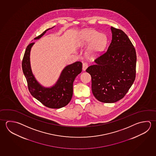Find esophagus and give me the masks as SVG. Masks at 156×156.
<instances>
[{
	"label": "esophagus",
	"instance_id": "obj_1",
	"mask_svg": "<svg viewBox=\"0 0 156 156\" xmlns=\"http://www.w3.org/2000/svg\"><path fill=\"white\" fill-rule=\"evenodd\" d=\"M88 67V65L87 62H84L83 63V70L85 71L86 70V69H87Z\"/></svg>",
	"mask_w": 156,
	"mask_h": 156
}]
</instances>
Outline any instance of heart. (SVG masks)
Here are the masks:
<instances>
[{"instance_id": "1", "label": "heart", "mask_w": 156, "mask_h": 156, "mask_svg": "<svg viewBox=\"0 0 156 156\" xmlns=\"http://www.w3.org/2000/svg\"><path fill=\"white\" fill-rule=\"evenodd\" d=\"M83 44L90 43L88 53L90 55H97L101 52L106 44V37L102 33H99L94 30H87L82 32L80 37Z\"/></svg>"}]
</instances>
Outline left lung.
Returning a JSON list of instances; mask_svg holds the SVG:
<instances>
[{
  "label": "left lung",
  "instance_id": "8db88e82",
  "mask_svg": "<svg viewBox=\"0 0 156 156\" xmlns=\"http://www.w3.org/2000/svg\"><path fill=\"white\" fill-rule=\"evenodd\" d=\"M112 41L108 49L86 71L91 77V90L98 100L114 103L126 95L136 76V51L123 30L111 28Z\"/></svg>",
  "mask_w": 156,
  "mask_h": 156
}]
</instances>
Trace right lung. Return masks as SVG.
I'll return each instance as SVG.
<instances>
[{
    "mask_svg": "<svg viewBox=\"0 0 156 156\" xmlns=\"http://www.w3.org/2000/svg\"><path fill=\"white\" fill-rule=\"evenodd\" d=\"M45 30L34 39H39L46 33ZM34 43L27 47L22 62V71L27 82L28 87L31 95L44 106L51 108H60L65 106L73 95V84L77 76L81 73L82 63L80 61L66 66L61 72L58 81L52 87H44L36 80L30 67V52Z\"/></svg>",
    "mask_w": 156,
    "mask_h": 156,
    "instance_id": "1",
    "label": "right lung"
}]
</instances>
